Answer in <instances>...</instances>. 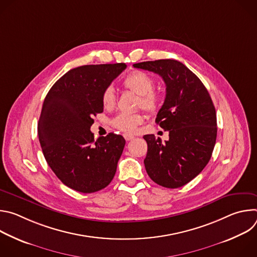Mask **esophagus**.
Returning a JSON list of instances; mask_svg holds the SVG:
<instances>
[{
  "instance_id": "esophagus-1",
  "label": "esophagus",
  "mask_w": 257,
  "mask_h": 257,
  "mask_svg": "<svg viewBox=\"0 0 257 257\" xmlns=\"http://www.w3.org/2000/svg\"><path fill=\"white\" fill-rule=\"evenodd\" d=\"M124 138H125L127 141H130V140H132V139L134 138V136L129 135V134H124Z\"/></svg>"
}]
</instances>
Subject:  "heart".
Segmentation results:
<instances>
[{
	"mask_svg": "<svg viewBox=\"0 0 257 257\" xmlns=\"http://www.w3.org/2000/svg\"><path fill=\"white\" fill-rule=\"evenodd\" d=\"M123 86L138 95V107L143 108L145 112L151 114L158 111L160 106V96L154 91L155 81L149 74L141 71L132 72L124 78ZM101 103L102 106L107 109L114 107L116 96L112 87H107L103 90L101 94ZM142 122L143 116L141 114L122 113L113 120V125L124 133L132 134Z\"/></svg>",
	"mask_w": 257,
	"mask_h": 257,
	"instance_id": "b5f03b06",
	"label": "heart"
}]
</instances>
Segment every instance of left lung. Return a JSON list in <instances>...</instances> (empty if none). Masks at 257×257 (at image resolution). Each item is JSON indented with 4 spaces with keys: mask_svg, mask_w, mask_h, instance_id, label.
<instances>
[{
    "mask_svg": "<svg viewBox=\"0 0 257 257\" xmlns=\"http://www.w3.org/2000/svg\"><path fill=\"white\" fill-rule=\"evenodd\" d=\"M133 67L157 73L166 84L156 122L169 131V140L162 143L154 134L143 136L148 142L145 170L163 187L184 186L211 158L217 131L211 97L200 79L179 61H148Z\"/></svg>",
    "mask_w": 257,
    "mask_h": 257,
    "instance_id": "left-lung-1",
    "label": "left lung"
}]
</instances>
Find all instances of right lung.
Listing matches in <instances>:
<instances>
[{
	"label": "right lung",
	"instance_id": "obj_1",
	"mask_svg": "<svg viewBox=\"0 0 257 257\" xmlns=\"http://www.w3.org/2000/svg\"><path fill=\"white\" fill-rule=\"evenodd\" d=\"M125 63L85 65L68 71L49 90L38 125L45 159L69 188L92 193L113 180L125 139L108 133L94 140L93 116L102 113L101 94Z\"/></svg>",
	"mask_w": 257,
	"mask_h": 257
}]
</instances>
